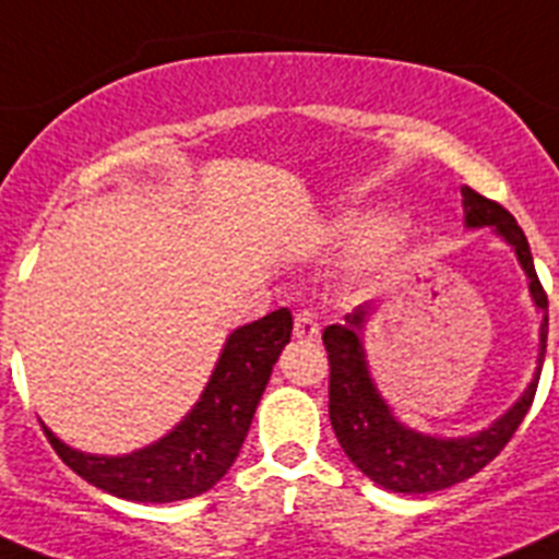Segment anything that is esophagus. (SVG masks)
Here are the masks:
<instances>
[{
    "label": "esophagus",
    "mask_w": 559,
    "mask_h": 559,
    "mask_svg": "<svg viewBox=\"0 0 559 559\" xmlns=\"http://www.w3.org/2000/svg\"><path fill=\"white\" fill-rule=\"evenodd\" d=\"M295 340L300 342H317L320 340V325H317V317L311 311H300L295 314V329H292Z\"/></svg>",
    "instance_id": "34e87169"
}]
</instances>
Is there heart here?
<instances>
[{"instance_id": "heart-1", "label": "heart", "mask_w": 559, "mask_h": 559, "mask_svg": "<svg viewBox=\"0 0 559 559\" xmlns=\"http://www.w3.org/2000/svg\"><path fill=\"white\" fill-rule=\"evenodd\" d=\"M406 225L395 217H381L370 225V219L359 211H342L331 223L314 234V245L320 250H354L365 270H384L406 245Z\"/></svg>"}]
</instances>
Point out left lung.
I'll list each match as a JSON object with an SVG mask.
<instances>
[{"label":"left lung","instance_id":"left-lung-1","mask_svg":"<svg viewBox=\"0 0 559 559\" xmlns=\"http://www.w3.org/2000/svg\"><path fill=\"white\" fill-rule=\"evenodd\" d=\"M462 219L467 230L490 228L501 242L515 253L518 267L524 270L526 286L535 311L540 314L537 331V359L530 384L515 404L474 435H437L404 424L390 401L381 395L365 350L367 323L379 311V300H367L345 314V323L323 331L329 350V415L342 451L370 481L392 492H435L471 479L504 449L535 399L540 367L546 359L549 336V300L535 273L530 242L518 228L515 217L499 203L481 198L474 189L462 186Z\"/></svg>","mask_w":559,"mask_h":559}]
</instances>
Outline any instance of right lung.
Returning a JSON list of instances; mask_svg holds the SVG:
<instances>
[{"mask_svg": "<svg viewBox=\"0 0 559 559\" xmlns=\"http://www.w3.org/2000/svg\"><path fill=\"white\" fill-rule=\"evenodd\" d=\"M292 334L289 309L239 325L228 334L198 404L150 445L130 454H85L47 424L52 449L74 474L128 501L167 504L211 490L239 456L273 365Z\"/></svg>", "mask_w": 559, "mask_h": 559, "instance_id": "right-lung-1", "label": "right lung"}]
</instances>
